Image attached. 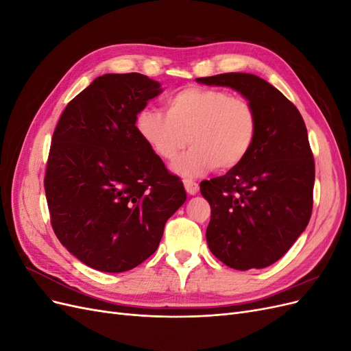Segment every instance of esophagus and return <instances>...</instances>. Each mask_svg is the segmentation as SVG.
<instances>
[{
  "label": "esophagus",
  "instance_id": "34e87169",
  "mask_svg": "<svg viewBox=\"0 0 351 351\" xmlns=\"http://www.w3.org/2000/svg\"><path fill=\"white\" fill-rule=\"evenodd\" d=\"M184 189L189 195L195 196L199 192V184L192 182V180H184Z\"/></svg>",
  "mask_w": 351,
  "mask_h": 351
}]
</instances>
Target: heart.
Returning a JSON list of instances; mask_svg holds the SVG:
<instances>
[{"instance_id":"b5f03b06","label":"heart","mask_w":351,"mask_h":351,"mask_svg":"<svg viewBox=\"0 0 351 351\" xmlns=\"http://www.w3.org/2000/svg\"><path fill=\"white\" fill-rule=\"evenodd\" d=\"M137 132L151 149L171 161L190 143L192 149L173 164L186 180L217 168L240 165L258 136V115L252 104L219 89L187 88L171 95L165 114L143 108L136 119Z\"/></svg>"}]
</instances>
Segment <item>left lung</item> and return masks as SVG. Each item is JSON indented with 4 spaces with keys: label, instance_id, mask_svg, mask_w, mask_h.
<instances>
[{
    "label": "left lung",
    "instance_id": "left-lung-1",
    "mask_svg": "<svg viewBox=\"0 0 351 351\" xmlns=\"http://www.w3.org/2000/svg\"><path fill=\"white\" fill-rule=\"evenodd\" d=\"M196 82L239 92L259 124L246 159L226 176L200 183L210 205L209 250L230 268H267L289 252L312 215L315 162L304 121L277 88L254 74L226 73Z\"/></svg>",
    "mask_w": 351,
    "mask_h": 351
}]
</instances>
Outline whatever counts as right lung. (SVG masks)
I'll return each instance as SVG.
<instances>
[{"label": "right lung", "mask_w": 351, "mask_h": 351, "mask_svg": "<svg viewBox=\"0 0 351 351\" xmlns=\"http://www.w3.org/2000/svg\"><path fill=\"white\" fill-rule=\"evenodd\" d=\"M161 83L108 73L69 102L52 136L45 176L51 224L74 258L102 272L136 268L158 249L167 219L186 202L137 132Z\"/></svg>", "instance_id": "right-lung-1"}]
</instances>
